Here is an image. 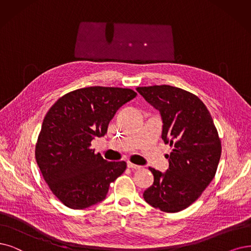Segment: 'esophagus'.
Listing matches in <instances>:
<instances>
[{"label": "esophagus", "mask_w": 251, "mask_h": 251, "mask_svg": "<svg viewBox=\"0 0 251 251\" xmlns=\"http://www.w3.org/2000/svg\"><path fill=\"white\" fill-rule=\"evenodd\" d=\"M127 166H128L129 169H132V170H140V169H142V166L133 164L131 162H127Z\"/></svg>", "instance_id": "esophagus-1"}]
</instances>
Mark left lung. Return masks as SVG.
Returning a JSON list of instances; mask_svg holds the SVG:
<instances>
[{"instance_id": "1", "label": "left lung", "mask_w": 251, "mask_h": 251, "mask_svg": "<svg viewBox=\"0 0 251 251\" xmlns=\"http://www.w3.org/2000/svg\"><path fill=\"white\" fill-rule=\"evenodd\" d=\"M136 91L159 110L161 137L173 150L165 173L149 168L154 182L145 201L163 212L175 213L196 201L215 177L221 142L203 102L190 92L168 85L138 87Z\"/></svg>"}]
</instances>
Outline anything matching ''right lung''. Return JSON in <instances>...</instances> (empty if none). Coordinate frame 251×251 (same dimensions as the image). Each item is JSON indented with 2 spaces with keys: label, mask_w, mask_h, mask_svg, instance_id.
I'll return each mask as SVG.
<instances>
[{
  "label": "right lung",
  "mask_w": 251,
  "mask_h": 251,
  "mask_svg": "<svg viewBox=\"0 0 251 251\" xmlns=\"http://www.w3.org/2000/svg\"><path fill=\"white\" fill-rule=\"evenodd\" d=\"M136 96L131 89L88 87L59 98L44 117L35 158L51 192L65 206L85 209L103 201L126 170L125 161H106L91 149L104 136L117 110Z\"/></svg>",
  "instance_id": "obj_1"
}]
</instances>
